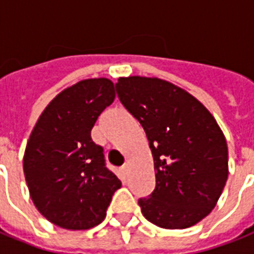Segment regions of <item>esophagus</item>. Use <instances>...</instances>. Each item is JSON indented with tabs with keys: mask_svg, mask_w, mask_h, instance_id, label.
Segmentation results:
<instances>
[{
	"mask_svg": "<svg viewBox=\"0 0 254 254\" xmlns=\"http://www.w3.org/2000/svg\"><path fill=\"white\" fill-rule=\"evenodd\" d=\"M122 170H123V172H125V175H128L129 167L127 166V164H126V166H123V168H122Z\"/></svg>",
	"mask_w": 254,
	"mask_h": 254,
	"instance_id": "esophagus-1",
	"label": "esophagus"
}]
</instances>
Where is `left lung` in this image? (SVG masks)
<instances>
[{"label":"left lung","mask_w":254,"mask_h":254,"mask_svg":"<svg viewBox=\"0 0 254 254\" xmlns=\"http://www.w3.org/2000/svg\"><path fill=\"white\" fill-rule=\"evenodd\" d=\"M125 109L145 131L156 186L139 198L155 225L184 229L211 213L228 179V147L212 114L175 84L145 76L119 78Z\"/></svg>","instance_id":"obj_1"}]
</instances>
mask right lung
Here are the masks:
<instances>
[{
  "instance_id": "1",
  "label": "right lung",
  "mask_w": 254,
  "mask_h": 254,
  "mask_svg": "<svg viewBox=\"0 0 254 254\" xmlns=\"http://www.w3.org/2000/svg\"><path fill=\"white\" fill-rule=\"evenodd\" d=\"M114 99L110 79L80 80L49 103L29 137L23 172L31 200L58 227L79 231L100 224L121 188L103 148L91 139L96 119Z\"/></svg>"
}]
</instances>
